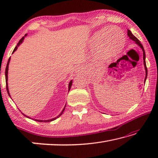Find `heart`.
<instances>
[{
    "instance_id": "1",
    "label": "heart",
    "mask_w": 158,
    "mask_h": 158,
    "mask_svg": "<svg viewBox=\"0 0 158 158\" xmlns=\"http://www.w3.org/2000/svg\"><path fill=\"white\" fill-rule=\"evenodd\" d=\"M116 29V31H110L108 32L107 36H102L103 31H100L93 36L92 42L97 45L98 53L100 56L104 59H111L118 54L121 52L125 44V35L123 32L118 28H110Z\"/></svg>"
}]
</instances>
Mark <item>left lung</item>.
I'll use <instances>...</instances> for the list:
<instances>
[{"label": "left lung", "instance_id": "obj_1", "mask_svg": "<svg viewBox=\"0 0 158 158\" xmlns=\"http://www.w3.org/2000/svg\"><path fill=\"white\" fill-rule=\"evenodd\" d=\"M127 35L128 37H130V40H133L134 42H135L136 44H137L139 46L141 49H142V51H143V65H144V67H145V70H146V77H145V81H146V79L147 78V74H148V70H147V68H146V54H145V51H144V49L143 47L142 46V44H141L140 41L132 33V32H131L130 30H127Z\"/></svg>", "mask_w": 158, "mask_h": 158}]
</instances>
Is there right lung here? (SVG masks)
Returning <instances> with one entry per match:
<instances>
[{
  "label": "right lung",
  "instance_id": "add662e5",
  "mask_svg": "<svg viewBox=\"0 0 158 158\" xmlns=\"http://www.w3.org/2000/svg\"><path fill=\"white\" fill-rule=\"evenodd\" d=\"M25 36H26V34L25 35ZM24 36V37H25ZM24 37H23L22 38H21L20 40H19V43L17 44V46L15 47V49H14V51H13V52L12 53H14L16 50L17 49V48H18V47L20 45V44H21L22 43V42H23V39H24ZM10 58H9V60H8V61H7V66H6V68H5V81H6V89H7V93H8V95H9V96L10 97V92H9V90H8V85H7V74H8V65H9V63H10ZM72 84H73V81H69V85H68V90L69 91V90H70V88H71V86H72ZM65 107L63 108V111H61V113L58 115V116H56V118H52V119H49V120H43V121H42V120H37V119H33V118H31L32 120H34V121H38V122H44V123H46V122H51V121H54V120H56V118H58V117H60L61 115L63 114V111H64V110H65ZM22 114L23 115V116H25L26 117H27V118H31L30 117H28V116H26V115H25V114H23V113H22Z\"/></svg>",
  "mask_w": 158,
  "mask_h": 158
}]
</instances>
